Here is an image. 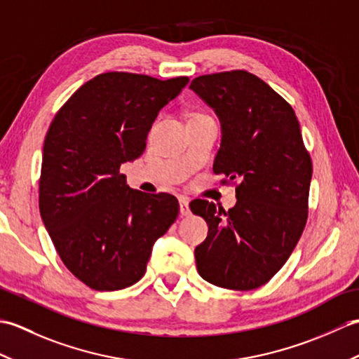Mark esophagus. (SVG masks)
<instances>
[{"label": "esophagus", "mask_w": 359, "mask_h": 359, "mask_svg": "<svg viewBox=\"0 0 359 359\" xmlns=\"http://www.w3.org/2000/svg\"><path fill=\"white\" fill-rule=\"evenodd\" d=\"M179 203H180V215H182V216H189V215H191V211H189V201H188V197L180 196V197H179Z\"/></svg>", "instance_id": "1"}]
</instances>
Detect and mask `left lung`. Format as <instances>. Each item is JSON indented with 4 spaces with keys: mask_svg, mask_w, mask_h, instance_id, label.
Here are the masks:
<instances>
[{
    "mask_svg": "<svg viewBox=\"0 0 359 359\" xmlns=\"http://www.w3.org/2000/svg\"><path fill=\"white\" fill-rule=\"evenodd\" d=\"M215 109L222 142L212 165L220 184L239 182L236 207L217 210L196 199L189 208L208 224L194 250L197 271L210 284L255 290L292 255L306 228L311 158L292 106L247 71L201 75L189 85Z\"/></svg>",
    "mask_w": 359,
    "mask_h": 359,
    "instance_id": "8db88e82",
    "label": "left lung"
}]
</instances>
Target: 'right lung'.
Returning a JSON list of instances; mask_svg holds the SVG:
<instances>
[{
  "label": "right lung",
  "instance_id": "obj_1",
  "mask_svg": "<svg viewBox=\"0 0 359 359\" xmlns=\"http://www.w3.org/2000/svg\"><path fill=\"white\" fill-rule=\"evenodd\" d=\"M188 81L100 74L75 90L46 134L41 219L66 269L98 292L140 280L154 242L177 219L174 196L129 188L120 166L143 154L158 111Z\"/></svg>",
  "mask_w": 359,
  "mask_h": 359
}]
</instances>
